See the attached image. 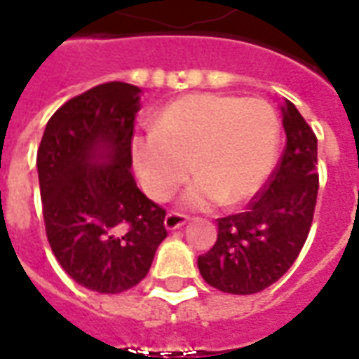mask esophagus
I'll return each instance as SVG.
<instances>
[{
	"label": "esophagus",
	"mask_w": 359,
	"mask_h": 359,
	"mask_svg": "<svg viewBox=\"0 0 359 359\" xmlns=\"http://www.w3.org/2000/svg\"><path fill=\"white\" fill-rule=\"evenodd\" d=\"M187 220H188L187 215L169 213L165 217V222H163V224H165L167 230H177V228L184 226V224H187Z\"/></svg>",
	"instance_id": "34e87169"
}]
</instances>
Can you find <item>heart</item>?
Returning <instances> with one entry per match:
<instances>
[{
  "label": "heart",
  "mask_w": 359,
  "mask_h": 359,
  "mask_svg": "<svg viewBox=\"0 0 359 359\" xmlns=\"http://www.w3.org/2000/svg\"><path fill=\"white\" fill-rule=\"evenodd\" d=\"M280 126L262 100L194 95L159 114L152 133L133 140L131 154L142 187L156 200L171 198L188 179L184 205H240L266 182L278 154Z\"/></svg>",
  "instance_id": "b5f03b06"
}]
</instances>
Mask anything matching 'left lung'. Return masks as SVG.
I'll list each match as a JSON object with an SVG mask.
<instances>
[{"label": "left lung", "instance_id": "left-lung-1", "mask_svg": "<svg viewBox=\"0 0 359 359\" xmlns=\"http://www.w3.org/2000/svg\"><path fill=\"white\" fill-rule=\"evenodd\" d=\"M285 146L266 188L245 213L219 222L215 245L198 257L201 278L222 293L253 294L270 287L297 261L314 219L318 139L287 98L281 102Z\"/></svg>", "mask_w": 359, "mask_h": 359}]
</instances>
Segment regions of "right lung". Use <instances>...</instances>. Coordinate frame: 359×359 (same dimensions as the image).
Returning <instances> with one entry per match:
<instances>
[{
	"instance_id": "add662e5",
	"label": "right lung",
	"mask_w": 359,
	"mask_h": 359,
	"mask_svg": "<svg viewBox=\"0 0 359 359\" xmlns=\"http://www.w3.org/2000/svg\"><path fill=\"white\" fill-rule=\"evenodd\" d=\"M139 110L137 85H97L53 114L38 148L49 245L66 274L97 293H123L144 280L167 238L165 209L131 175Z\"/></svg>"
}]
</instances>
